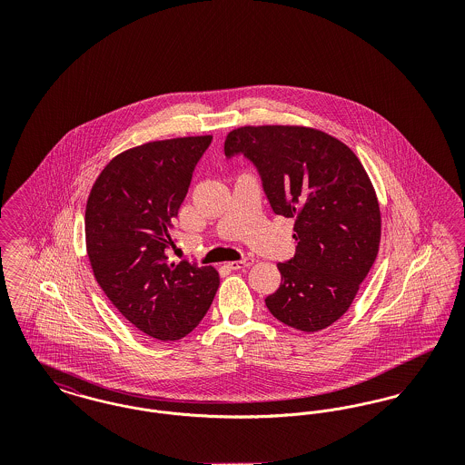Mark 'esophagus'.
Wrapping results in <instances>:
<instances>
[{
	"mask_svg": "<svg viewBox=\"0 0 465 465\" xmlns=\"http://www.w3.org/2000/svg\"><path fill=\"white\" fill-rule=\"evenodd\" d=\"M252 263H254L252 258H245V260H241V262H232V263H228V268H232V270H242V268H249Z\"/></svg>",
	"mask_w": 465,
	"mask_h": 465,
	"instance_id": "obj_1",
	"label": "esophagus"
}]
</instances>
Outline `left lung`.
Masks as SVG:
<instances>
[{
	"instance_id": "obj_1",
	"label": "left lung",
	"mask_w": 465,
	"mask_h": 465,
	"mask_svg": "<svg viewBox=\"0 0 465 465\" xmlns=\"http://www.w3.org/2000/svg\"><path fill=\"white\" fill-rule=\"evenodd\" d=\"M226 156L258 167L275 214L294 218L296 254L279 263L266 296L275 319L300 331L331 326L375 263L381 214L373 183L340 139L303 125H245L224 139Z\"/></svg>"
}]
</instances>
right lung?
<instances>
[{"label":"right lung","mask_w":465,"mask_h":465,"mask_svg":"<svg viewBox=\"0 0 465 465\" xmlns=\"http://www.w3.org/2000/svg\"><path fill=\"white\" fill-rule=\"evenodd\" d=\"M213 135L150 141L111 158L85 207L97 284L139 331L176 341L193 331L220 286L213 266L171 262L173 220Z\"/></svg>","instance_id":"add662e5"}]
</instances>
